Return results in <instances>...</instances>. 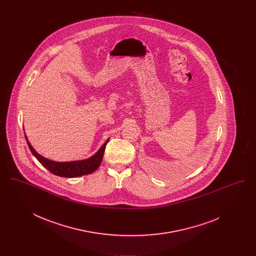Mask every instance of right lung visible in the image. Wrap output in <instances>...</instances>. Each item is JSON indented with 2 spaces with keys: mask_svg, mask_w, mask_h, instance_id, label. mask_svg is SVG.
<instances>
[{
  "mask_svg": "<svg viewBox=\"0 0 256 256\" xmlns=\"http://www.w3.org/2000/svg\"><path fill=\"white\" fill-rule=\"evenodd\" d=\"M24 137H26L28 146L30 148V152H32V154L36 158L37 160L50 172L62 178H76V176H82L94 172L100 165V162L102 160V156L104 154L106 146L110 140L108 138L104 143V145L98 150L97 152L92 156H90L89 158L76 160V161H68V162H58L40 156L30 145L26 134H24Z\"/></svg>",
  "mask_w": 256,
  "mask_h": 256,
  "instance_id": "add662e5",
  "label": "right lung"
}]
</instances>
